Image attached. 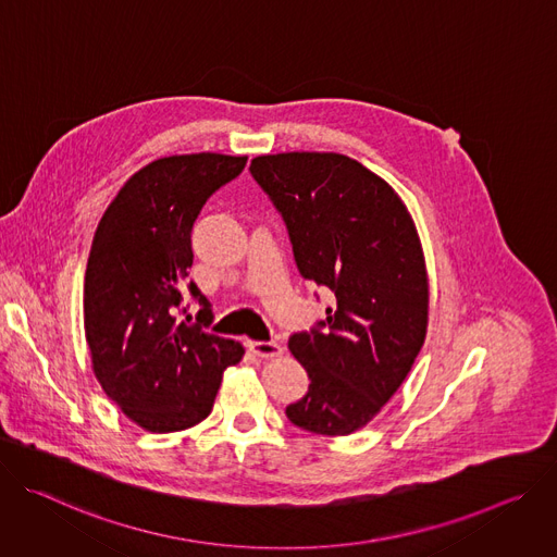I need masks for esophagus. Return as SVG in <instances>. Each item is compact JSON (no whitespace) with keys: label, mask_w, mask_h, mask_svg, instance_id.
<instances>
[{"label":"esophagus","mask_w":557,"mask_h":557,"mask_svg":"<svg viewBox=\"0 0 557 557\" xmlns=\"http://www.w3.org/2000/svg\"><path fill=\"white\" fill-rule=\"evenodd\" d=\"M250 347L261 358H274V356L283 354V347L278 343H274V341H252Z\"/></svg>","instance_id":"34e87169"}]
</instances>
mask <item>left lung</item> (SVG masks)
Returning a JSON list of instances; mask_svg holds the SVG:
<instances>
[{
	"label": "left lung",
	"mask_w": 557,
	"mask_h": 557,
	"mask_svg": "<svg viewBox=\"0 0 557 557\" xmlns=\"http://www.w3.org/2000/svg\"><path fill=\"white\" fill-rule=\"evenodd\" d=\"M250 172L287 227L300 276L334 296L325 321L289 336L310 387L285 413L312 434L347 436L396 394L424 343L416 225L392 185L345 154H265Z\"/></svg>",
	"instance_id": "8db88e82"
}]
</instances>
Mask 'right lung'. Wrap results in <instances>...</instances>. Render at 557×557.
<instances>
[{"label": "right lung", "mask_w": 557, "mask_h": 557, "mask_svg": "<svg viewBox=\"0 0 557 557\" xmlns=\"http://www.w3.org/2000/svg\"><path fill=\"white\" fill-rule=\"evenodd\" d=\"M247 157L214 152L157 159L123 185L92 238L84 281V327L92 372L133 422L170 434L210 416L225 367L245 354L210 334V300L195 281L193 225L206 201L236 178ZM202 305L178 322L182 294Z\"/></svg>", "instance_id": "add662e5"}]
</instances>
